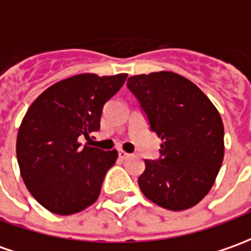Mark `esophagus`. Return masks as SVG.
Here are the masks:
<instances>
[{
    "mask_svg": "<svg viewBox=\"0 0 251 251\" xmlns=\"http://www.w3.org/2000/svg\"><path fill=\"white\" fill-rule=\"evenodd\" d=\"M118 155H119V158H121V159H126V158L129 156V154H127V152H125L124 150H119Z\"/></svg>",
    "mask_w": 251,
    "mask_h": 251,
    "instance_id": "1",
    "label": "esophagus"
}]
</instances>
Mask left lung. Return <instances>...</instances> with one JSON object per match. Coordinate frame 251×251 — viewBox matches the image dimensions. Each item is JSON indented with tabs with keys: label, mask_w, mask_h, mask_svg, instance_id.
Here are the masks:
<instances>
[{
	"label": "left lung",
	"mask_w": 251,
	"mask_h": 251,
	"mask_svg": "<svg viewBox=\"0 0 251 251\" xmlns=\"http://www.w3.org/2000/svg\"><path fill=\"white\" fill-rule=\"evenodd\" d=\"M127 88L162 140L161 158L144 161L140 190L163 209H190L209 194L224 159L220 112L195 83L172 71L133 75Z\"/></svg>",
	"instance_id": "1"
}]
</instances>
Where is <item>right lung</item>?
<instances>
[{"label": "right lung", "mask_w": 251, "mask_h": 251, "mask_svg": "<svg viewBox=\"0 0 251 251\" xmlns=\"http://www.w3.org/2000/svg\"><path fill=\"white\" fill-rule=\"evenodd\" d=\"M127 74H78L53 83L28 107L20 124L16 155L27 190L47 210L70 216L97 201L117 150L81 144L100 129L107 103Z\"/></svg>", "instance_id": "right-lung-1"}]
</instances>
